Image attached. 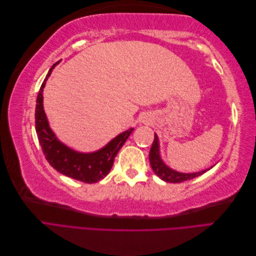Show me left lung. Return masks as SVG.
I'll list each match as a JSON object with an SVG mask.
<instances>
[{
    "label": "left lung",
    "instance_id": "left-lung-1",
    "mask_svg": "<svg viewBox=\"0 0 256 256\" xmlns=\"http://www.w3.org/2000/svg\"><path fill=\"white\" fill-rule=\"evenodd\" d=\"M150 162L154 174H156L158 177H160L162 180L168 182H174V184L192 180V178H196L200 175L204 174L205 172L208 171V170H210L212 168V166L210 168H207L202 172H196V173H180L177 171H174V170H172L171 168H168L164 162L162 161L160 157L159 140L156 134H154V138L150 152Z\"/></svg>",
    "mask_w": 256,
    "mask_h": 256
}]
</instances>
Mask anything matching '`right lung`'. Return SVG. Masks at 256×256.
Segmentation results:
<instances>
[{"mask_svg": "<svg viewBox=\"0 0 256 256\" xmlns=\"http://www.w3.org/2000/svg\"><path fill=\"white\" fill-rule=\"evenodd\" d=\"M56 64L50 68L48 74L46 76L36 100L35 128L38 140L46 159L58 172L86 184L97 182L109 174L116 154L134 129L130 128L127 131H124L102 150L94 152H78L62 143L49 126L42 104L44 88Z\"/></svg>", "mask_w": 256, "mask_h": 256, "instance_id": "add662e5", "label": "right lung"}]
</instances>
